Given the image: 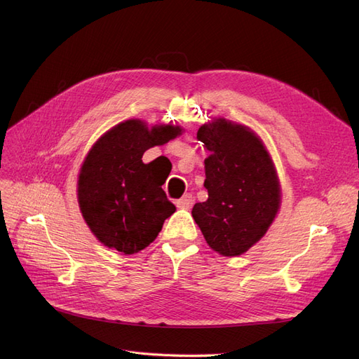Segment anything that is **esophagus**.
Masks as SVG:
<instances>
[{
    "instance_id": "34e87169",
    "label": "esophagus",
    "mask_w": 359,
    "mask_h": 359,
    "mask_svg": "<svg viewBox=\"0 0 359 359\" xmlns=\"http://www.w3.org/2000/svg\"><path fill=\"white\" fill-rule=\"evenodd\" d=\"M193 196L191 194H184V196L180 199V201H177V206L178 208H181V210H190L191 208V205H193Z\"/></svg>"
}]
</instances>
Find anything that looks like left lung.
Listing matches in <instances>:
<instances>
[{
	"mask_svg": "<svg viewBox=\"0 0 359 359\" xmlns=\"http://www.w3.org/2000/svg\"><path fill=\"white\" fill-rule=\"evenodd\" d=\"M208 199L193 206L194 222L214 252L226 257L245 253L276 220L281 187L274 161L252 128L214 118L201 126Z\"/></svg>",
	"mask_w": 359,
	"mask_h": 359,
	"instance_id": "obj_1",
	"label": "left lung"
}]
</instances>
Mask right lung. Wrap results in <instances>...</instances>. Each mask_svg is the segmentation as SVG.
I'll return each mask as SVG.
<instances>
[{
  "instance_id": "1",
  "label": "right lung",
  "mask_w": 359,
  "mask_h": 359,
  "mask_svg": "<svg viewBox=\"0 0 359 359\" xmlns=\"http://www.w3.org/2000/svg\"><path fill=\"white\" fill-rule=\"evenodd\" d=\"M181 133L180 126L148 127L132 118L95 140L79 170L78 203L85 223L103 245L124 255L139 253L175 212L161 189L166 178L153 161L144 163L142 156Z\"/></svg>"
}]
</instances>
